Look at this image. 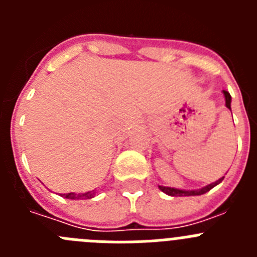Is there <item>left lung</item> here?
<instances>
[{
    "instance_id": "1",
    "label": "left lung",
    "mask_w": 257,
    "mask_h": 257,
    "mask_svg": "<svg viewBox=\"0 0 257 257\" xmlns=\"http://www.w3.org/2000/svg\"><path fill=\"white\" fill-rule=\"evenodd\" d=\"M224 96H225V105L226 108L230 109V103H231V96L230 94H229L228 91H225L224 90ZM224 180V176L222 178H220L219 180L215 181V183L212 184H208V185H206V187L201 188V189H197V190H183V189H175V188H170V187H162V185H160V189L162 190L163 193H166V194H169V196H172V197H184V196H201V194H205V193H207L208 190L212 189L213 187H216L217 184H220L221 181Z\"/></svg>"
}]
</instances>
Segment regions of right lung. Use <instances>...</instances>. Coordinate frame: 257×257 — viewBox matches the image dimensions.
<instances>
[{
	"label": "right lung",
	"mask_w": 257,
	"mask_h": 257,
	"mask_svg": "<svg viewBox=\"0 0 257 257\" xmlns=\"http://www.w3.org/2000/svg\"><path fill=\"white\" fill-rule=\"evenodd\" d=\"M95 196V192L92 190V192H87V193H67V194H63V197L64 198H68V199H90L92 198V197Z\"/></svg>",
	"instance_id": "1"
}]
</instances>
